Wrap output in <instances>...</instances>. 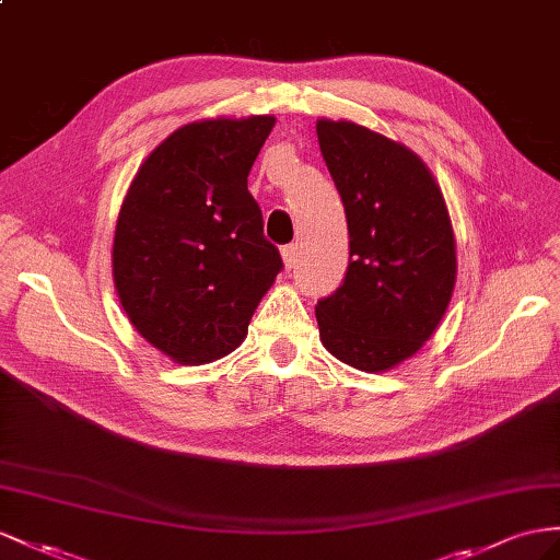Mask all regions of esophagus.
<instances>
[{"mask_svg": "<svg viewBox=\"0 0 560 560\" xmlns=\"http://www.w3.org/2000/svg\"><path fill=\"white\" fill-rule=\"evenodd\" d=\"M281 257H283V267H285V271H291L293 267H295V262H298V246H283L281 248Z\"/></svg>", "mask_w": 560, "mask_h": 560, "instance_id": "esophagus-1", "label": "esophagus"}]
</instances>
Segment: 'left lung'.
<instances>
[{
    "mask_svg": "<svg viewBox=\"0 0 560 560\" xmlns=\"http://www.w3.org/2000/svg\"><path fill=\"white\" fill-rule=\"evenodd\" d=\"M350 232L342 285L317 307L342 364L381 374L435 334L456 283V241L433 172L405 143L350 120H317Z\"/></svg>",
    "mask_w": 560,
    "mask_h": 560,
    "instance_id": "obj_1",
    "label": "left lung"
}]
</instances>
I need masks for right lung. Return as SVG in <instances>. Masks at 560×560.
<instances>
[{
	"mask_svg": "<svg viewBox=\"0 0 560 560\" xmlns=\"http://www.w3.org/2000/svg\"><path fill=\"white\" fill-rule=\"evenodd\" d=\"M275 116L206 118L149 153L113 236V283L139 336L172 362L234 352L283 262L248 175Z\"/></svg>",
	"mask_w": 560,
	"mask_h": 560,
	"instance_id": "1",
	"label": "right lung"
}]
</instances>
